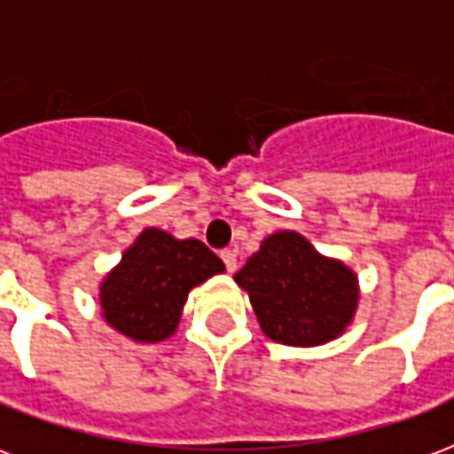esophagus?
<instances>
[{
    "label": "esophagus",
    "mask_w": 454,
    "mask_h": 454,
    "mask_svg": "<svg viewBox=\"0 0 454 454\" xmlns=\"http://www.w3.org/2000/svg\"><path fill=\"white\" fill-rule=\"evenodd\" d=\"M220 259L224 261V268H227V273H234L237 270V254L231 249L220 251Z\"/></svg>",
    "instance_id": "esophagus-1"
}]
</instances>
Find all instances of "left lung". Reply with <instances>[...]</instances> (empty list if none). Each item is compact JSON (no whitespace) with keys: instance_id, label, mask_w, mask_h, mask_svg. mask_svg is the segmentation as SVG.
I'll return each instance as SVG.
<instances>
[{"instance_id":"1","label":"left lung","mask_w":454,"mask_h":454,"mask_svg":"<svg viewBox=\"0 0 454 454\" xmlns=\"http://www.w3.org/2000/svg\"><path fill=\"white\" fill-rule=\"evenodd\" d=\"M234 280L249 293L263 333L287 346L336 339L358 304L356 276L297 231L270 234Z\"/></svg>"}]
</instances>
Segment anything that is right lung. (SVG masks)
Returning <instances> with one entry per match:
<instances>
[{
  "mask_svg": "<svg viewBox=\"0 0 454 454\" xmlns=\"http://www.w3.org/2000/svg\"><path fill=\"white\" fill-rule=\"evenodd\" d=\"M223 270L203 241L145 230L101 283L106 322L142 343L164 340L176 329L191 287Z\"/></svg>",
  "mask_w": 454,
  "mask_h": 454,
  "instance_id": "add662e5",
  "label": "right lung"
}]
</instances>
